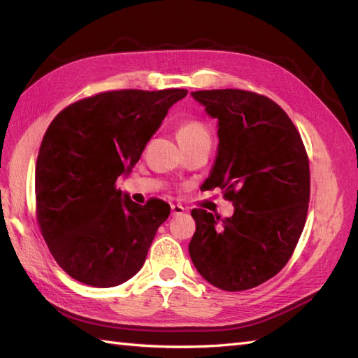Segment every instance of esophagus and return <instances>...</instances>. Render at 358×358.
<instances>
[{"label": "esophagus", "instance_id": "obj_1", "mask_svg": "<svg viewBox=\"0 0 358 358\" xmlns=\"http://www.w3.org/2000/svg\"><path fill=\"white\" fill-rule=\"evenodd\" d=\"M171 210H172V215L177 217V215H183L185 214V208L181 206V204H172L171 206Z\"/></svg>", "mask_w": 358, "mask_h": 358}]
</instances>
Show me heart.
Here are the masks:
<instances>
[{"label":"heart","instance_id":"b5f03b06","mask_svg":"<svg viewBox=\"0 0 358 358\" xmlns=\"http://www.w3.org/2000/svg\"><path fill=\"white\" fill-rule=\"evenodd\" d=\"M177 138L181 146L187 143L209 138L208 127L199 120H186L177 127Z\"/></svg>","mask_w":358,"mask_h":358}]
</instances>
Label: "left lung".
Instances as JSON below:
<instances>
[{"label": "left lung", "mask_w": 358, "mask_h": 358, "mask_svg": "<svg viewBox=\"0 0 358 358\" xmlns=\"http://www.w3.org/2000/svg\"><path fill=\"white\" fill-rule=\"evenodd\" d=\"M218 120V152L204 189H223L234 215L191 214L189 243L200 275L223 291L255 287L285 268L306 223L310 173L301 136L268 96L240 89L196 90Z\"/></svg>", "instance_id": "8db88e82"}]
</instances>
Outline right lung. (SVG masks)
I'll list each match as a JSON object with an SVG mask.
<instances>
[{
    "label": "right lung",
    "mask_w": 358,
    "mask_h": 358,
    "mask_svg": "<svg viewBox=\"0 0 358 358\" xmlns=\"http://www.w3.org/2000/svg\"><path fill=\"white\" fill-rule=\"evenodd\" d=\"M186 95V89L110 90L53 118L36 159V220L50 254L72 278L112 287L143 268L171 206L158 199L141 206L115 183Z\"/></svg>",
    "instance_id": "obj_1"
}]
</instances>
